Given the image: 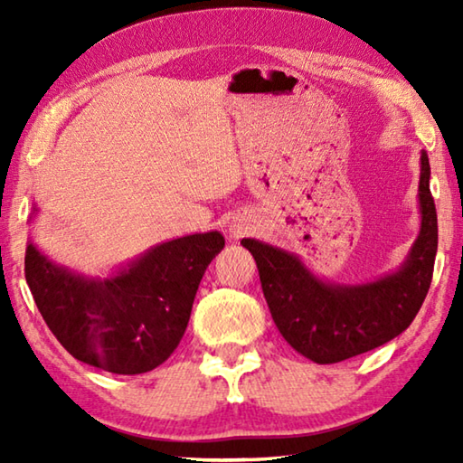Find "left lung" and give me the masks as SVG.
Segmentation results:
<instances>
[{"label": "left lung", "mask_w": 463, "mask_h": 463, "mask_svg": "<svg viewBox=\"0 0 463 463\" xmlns=\"http://www.w3.org/2000/svg\"><path fill=\"white\" fill-rule=\"evenodd\" d=\"M427 153L420 155V234L394 276L365 286H331L312 278L286 250L242 239L255 257L271 318L284 339L317 364L362 355L409 328L433 279L437 210L429 187Z\"/></svg>", "instance_id": "left-lung-1"}]
</instances>
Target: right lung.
I'll return each instance as SVG.
<instances>
[{"label": "right lung", "instance_id": "right-lung-1", "mask_svg": "<svg viewBox=\"0 0 463 463\" xmlns=\"http://www.w3.org/2000/svg\"><path fill=\"white\" fill-rule=\"evenodd\" d=\"M221 232L190 234L148 250L127 271L88 279L28 245L24 273L44 323L75 359L109 373H145L174 354Z\"/></svg>", "mask_w": 463, "mask_h": 463}]
</instances>
